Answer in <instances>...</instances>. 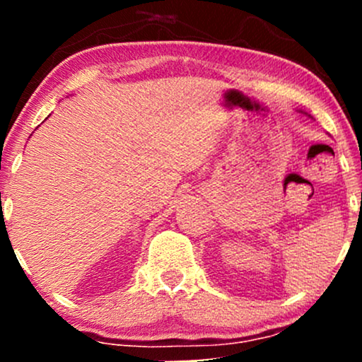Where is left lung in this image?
Segmentation results:
<instances>
[{"mask_svg": "<svg viewBox=\"0 0 362 362\" xmlns=\"http://www.w3.org/2000/svg\"><path fill=\"white\" fill-rule=\"evenodd\" d=\"M301 112V114H305V115H308V114H306V112H303V110H300ZM308 117H310V115H308Z\"/></svg>", "mask_w": 362, "mask_h": 362, "instance_id": "left-lung-1", "label": "left lung"}]
</instances>
